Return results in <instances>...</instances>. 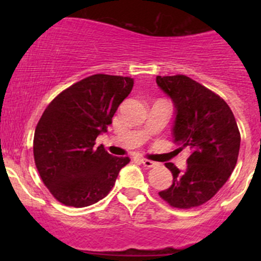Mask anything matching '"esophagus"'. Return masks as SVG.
<instances>
[{"label":"esophagus","mask_w":261,"mask_h":261,"mask_svg":"<svg viewBox=\"0 0 261 261\" xmlns=\"http://www.w3.org/2000/svg\"><path fill=\"white\" fill-rule=\"evenodd\" d=\"M140 162L143 163L144 167H146V168H155V167H158V165H159V163L152 162V160H149V159H144V158L140 160Z\"/></svg>","instance_id":"34e87169"}]
</instances>
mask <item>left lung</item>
Listing matches in <instances>:
<instances>
[{"mask_svg":"<svg viewBox=\"0 0 261 261\" xmlns=\"http://www.w3.org/2000/svg\"><path fill=\"white\" fill-rule=\"evenodd\" d=\"M156 84L174 106V143L192 150L183 172L165 163L173 184L159 196L177 208L201 206L220 191L238 163L241 139L235 116L220 96L186 75H158Z\"/></svg>","mask_w":261,"mask_h":261,"instance_id":"1","label":"left lung"}]
</instances>
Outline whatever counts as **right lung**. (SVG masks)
Listing matches in <instances>:
<instances>
[{
  "label": "right lung",
  "instance_id": "add662e5",
  "mask_svg": "<svg viewBox=\"0 0 261 261\" xmlns=\"http://www.w3.org/2000/svg\"><path fill=\"white\" fill-rule=\"evenodd\" d=\"M128 77H87L49 103L34 135V158L50 193L65 206L87 207L105 198L130 158L94 146L121 102L130 94Z\"/></svg>",
  "mask_w": 261,
  "mask_h": 261
}]
</instances>
